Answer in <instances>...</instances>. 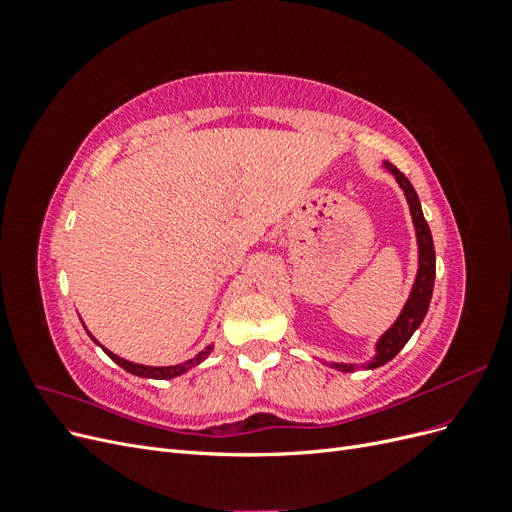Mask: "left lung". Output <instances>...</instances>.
<instances>
[{
  "label": "left lung",
  "instance_id": "obj_1",
  "mask_svg": "<svg viewBox=\"0 0 512 512\" xmlns=\"http://www.w3.org/2000/svg\"><path fill=\"white\" fill-rule=\"evenodd\" d=\"M384 168L397 179L399 188L404 190L406 200L410 205L412 222L416 228V243H418V273H416V280H414L412 292L408 297V303L404 305V309H401V314L395 320L393 327L378 339L376 356H374V361H369L367 369H374V367L389 363L391 359H395V354L408 344V339L412 337V333L418 327H421V322L427 314L431 294H433V280H436V250H433L431 230L425 222V215H423L421 203H418V196L412 188V183L391 162H384ZM331 367H335L339 371H354L356 369V365H346V363H331Z\"/></svg>",
  "mask_w": 512,
  "mask_h": 512
}]
</instances>
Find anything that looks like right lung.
Returning a JSON list of instances; mask_svg holds the SVG:
<instances>
[{"label":"right lung","mask_w":512,"mask_h":512,"mask_svg":"<svg viewBox=\"0 0 512 512\" xmlns=\"http://www.w3.org/2000/svg\"><path fill=\"white\" fill-rule=\"evenodd\" d=\"M89 333V331H87ZM89 337L94 339V342L98 344V339L89 333ZM100 346V344H98ZM108 356H111V359L119 365V367H123L126 371H130V374H134V376H141V378H156V380H170V378H177V376H181V374H185V371H188L190 367H194V365H198V363H203L205 359H207V354L211 352V348L213 346H209L205 352H198L194 359H190V361H185V363H181V365H170V367H149V365H138V363H132V361H126V359H121V356H117L115 352H111V350H106L104 346H100Z\"/></svg>","instance_id":"right-lung-1"}]
</instances>
